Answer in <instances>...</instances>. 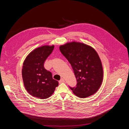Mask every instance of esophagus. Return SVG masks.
Listing matches in <instances>:
<instances>
[{"instance_id":"34e87169","label":"esophagus","mask_w":129,"mask_h":129,"mask_svg":"<svg viewBox=\"0 0 129 129\" xmlns=\"http://www.w3.org/2000/svg\"><path fill=\"white\" fill-rule=\"evenodd\" d=\"M65 82L64 79H61L60 81H59V83H64Z\"/></svg>"}]
</instances>
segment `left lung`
I'll return each mask as SVG.
<instances>
[{
  "instance_id": "left-lung-1",
  "label": "left lung",
  "mask_w": 129,
  "mask_h": 129,
  "mask_svg": "<svg viewBox=\"0 0 129 129\" xmlns=\"http://www.w3.org/2000/svg\"><path fill=\"white\" fill-rule=\"evenodd\" d=\"M60 50L71 64L77 81L76 87H69L80 98L97 92L102 84L103 71L96 50L83 43L72 42L60 46Z\"/></svg>"
}]
</instances>
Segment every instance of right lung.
Instances as JSON below:
<instances>
[{"label":"right lung","instance_id":"1","mask_svg":"<svg viewBox=\"0 0 129 129\" xmlns=\"http://www.w3.org/2000/svg\"><path fill=\"white\" fill-rule=\"evenodd\" d=\"M54 46H43L31 52L23 63L22 77L25 89L30 95L40 99H47L58 86V81L44 68V63Z\"/></svg>","mask_w":129,"mask_h":129}]
</instances>
